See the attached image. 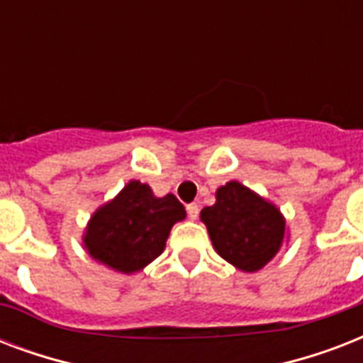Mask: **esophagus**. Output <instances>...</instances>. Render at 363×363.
Wrapping results in <instances>:
<instances>
[{
  "mask_svg": "<svg viewBox=\"0 0 363 363\" xmlns=\"http://www.w3.org/2000/svg\"><path fill=\"white\" fill-rule=\"evenodd\" d=\"M186 213H188V218H190V220H196L199 215V205L198 203L186 205Z\"/></svg>",
  "mask_w": 363,
  "mask_h": 363,
  "instance_id": "obj_1",
  "label": "esophagus"
}]
</instances>
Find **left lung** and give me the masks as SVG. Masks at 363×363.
I'll return each mask as SVG.
<instances>
[{"label": "left lung", "mask_w": 363, "mask_h": 363, "mask_svg": "<svg viewBox=\"0 0 363 363\" xmlns=\"http://www.w3.org/2000/svg\"><path fill=\"white\" fill-rule=\"evenodd\" d=\"M201 222L216 252L247 273L273 259L286 230L281 211L238 181L216 190V203L201 211Z\"/></svg>", "instance_id": "obj_1"}]
</instances>
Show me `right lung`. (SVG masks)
Listing matches in <instances>:
<instances>
[{
  "instance_id": "add662e5",
  "label": "right lung",
  "mask_w": 363,
  "mask_h": 363,
  "mask_svg": "<svg viewBox=\"0 0 363 363\" xmlns=\"http://www.w3.org/2000/svg\"><path fill=\"white\" fill-rule=\"evenodd\" d=\"M184 216L186 211L173 194L156 198L148 184L130 181L94 213L82 242L94 259L130 275L164 252L171 228Z\"/></svg>"
}]
</instances>
